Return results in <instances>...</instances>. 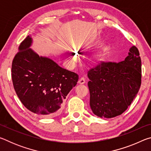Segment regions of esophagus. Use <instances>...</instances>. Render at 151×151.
Returning a JSON list of instances; mask_svg holds the SVG:
<instances>
[{"mask_svg": "<svg viewBox=\"0 0 151 151\" xmlns=\"http://www.w3.org/2000/svg\"><path fill=\"white\" fill-rule=\"evenodd\" d=\"M78 83V84H80V85H83V84L85 83V79L83 77H82L79 79Z\"/></svg>", "mask_w": 151, "mask_h": 151, "instance_id": "1", "label": "esophagus"}]
</instances>
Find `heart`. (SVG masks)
Masks as SVG:
<instances>
[{
  "instance_id": "1",
  "label": "heart",
  "mask_w": 151,
  "mask_h": 151,
  "mask_svg": "<svg viewBox=\"0 0 151 151\" xmlns=\"http://www.w3.org/2000/svg\"><path fill=\"white\" fill-rule=\"evenodd\" d=\"M111 54V48L109 46H103L96 50L91 56V60L94 65L100 66L106 62Z\"/></svg>"
}]
</instances>
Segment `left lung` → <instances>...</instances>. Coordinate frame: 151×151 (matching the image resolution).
Returning <instances> with one entry per match:
<instances>
[{"label":"left lung","mask_w":151,"mask_h":151,"mask_svg":"<svg viewBox=\"0 0 151 151\" xmlns=\"http://www.w3.org/2000/svg\"><path fill=\"white\" fill-rule=\"evenodd\" d=\"M124 60L104 63L88 71L90 106L95 115L111 119L131 105L141 84V59L132 46Z\"/></svg>","instance_id":"obj_1"}]
</instances>
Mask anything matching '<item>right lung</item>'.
Masks as SVG:
<instances>
[{"mask_svg":"<svg viewBox=\"0 0 151 151\" xmlns=\"http://www.w3.org/2000/svg\"><path fill=\"white\" fill-rule=\"evenodd\" d=\"M31 36L19 47L12 64V80L20 101L30 111L47 118L57 116L78 75L30 48Z\"/></svg>","mask_w":151,"mask_h":151,"instance_id":"1","label":"right lung"}]
</instances>
